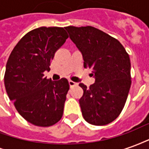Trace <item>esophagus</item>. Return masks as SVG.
<instances>
[{"mask_svg": "<svg viewBox=\"0 0 149 149\" xmlns=\"http://www.w3.org/2000/svg\"><path fill=\"white\" fill-rule=\"evenodd\" d=\"M68 84H69V85H70V87H72V86H75V85H77V83H76V82H74V81H68Z\"/></svg>", "mask_w": 149, "mask_h": 149, "instance_id": "esophagus-1", "label": "esophagus"}]
</instances>
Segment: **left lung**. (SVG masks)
I'll list each match as a JSON object with an SVG mask.
<instances>
[{
	"label": "left lung",
	"mask_w": 149,
	"mask_h": 149,
	"mask_svg": "<svg viewBox=\"0 0 149 149\" xmlns=\"http://www.w3.org/2000/svg\"><path fill=\"white\" fill-rule=\"evenodd\" d=\"M81 51L84 67L96 78L79 100L84 119L102 126L117 118L124 109L131 86V63L128 52L118 40L92 26L65 27Z\"/></svg>",
	"instance_id": "left-lung-1"
}]
</instances>
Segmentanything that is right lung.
I'll list each match as a JSON object with an SVG mask.
<instances>
[{
    "label": "right lung",
    "instance_id": "obj_1",
    "mask_svg": "<svg viewBox=\"0 0 149 149\" xmlns=\"http://www.w3.org/2000/svg\"><path fill=\"white\" fill-rule=\"evenodd\" d=\"M68 33L61 27H40L22 37L6 64L5 86L20 115L33 125L49 127L61 119L68 81L45 77L50 62Z\"/></svg>",
    "mask_w": 149,
    "mask_h": 149
}]
</instances>
